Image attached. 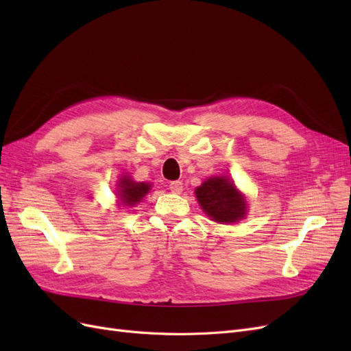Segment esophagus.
<instances>
[{"mask_svg": "<svg viewBox=\"0 0 351 351\" xmlns=\"http://www.w3.org/2000/svg\"><path fill=\"white\" fill-rule=\"evenodd\" d=\"M169 190H171V192L176 193V195L182 193L183 192V183L180 182V180H176V182L169 183Z\"/></svg>", "mask_w": 351, "mask_h": 351, "instance_id": "obj_1", "label": "esophagus"}]
</instances>
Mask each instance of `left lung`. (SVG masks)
Segmentation results:
<instances>
[{
    "label": "left lung",
    "instance_id": "obj_1",
    "mask_svg": "<svg viewBox=\"0 0 351 351\" xmlns=\"http://www.w3.org/2000/svg\"><path fill=\"white\" fill-rule=\"evenodd\" d=\"M196 197L217 222H236L246 215V200L227 177H210L196 189Z\"/></svg>",
    "mask_w": 351,
    "mask_h": 351
}]
</instances>
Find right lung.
<instances>
[{"label": "right lung", "instance_id": "obj_1", "mask_svg": "<svg viewBox=\"0 0 351 351\" xmlns=\"http://www.w3.org/2000/svg\"><path fill=\"white\" fill-rule=\"evenodd\" d=\"M117 186H119V193L117 195L120 196L123 205H129V206H133L137 204V202H141L142 197L149 192L151 189V184L134 183L129 177H123Z\"/></svg>", "mask_w": 351, "mask_h": 351}]
</instances>
